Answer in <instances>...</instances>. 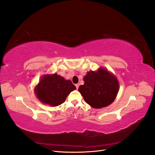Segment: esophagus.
Masks as SVG:
<instances>
[{"mask_svg": "<svg viewBox=\"0 0 155 155\" xmlns=\"http://www.w3.org/2000/svg\"><path fill=\"white\" fill-rule=\"evenodd\" d=\"M79 83H78V84H76V87L77 89H78V87H79Z\"/></svg>", "mask_w": 155, "mask_h": 155, "instance_id": "esophagus-1", "label": "esophagus"}]
</instances>
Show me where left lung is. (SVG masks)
Instances as JSON below:
<instances>
[{
	"instance_id": "left-lung-1",
	"label": "left lung",
	"mask_w": 155,
	"mask_h": 155,
	"mask_svg": "<svg viewBox=\"0 0 155 155\" xmlns=\"http://www.w3.org/2000/svg\"><path fill=\"white\" fill-rule=\"evenodd\" d=\"M84 84L78 91L85 101L95 109L110 105L119 91V82L116 76L105 68L90 71L83 78Z\"/></svg>"
}]
</instances>
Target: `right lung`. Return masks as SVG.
Returning a JSON list of instances; mask_svg holds the SVG:
<instances>
[{"instance_id": "obj_1", "label": "right lung", "mask_w": 155, "mask_h": 155, "mask_svg": "<svg viewBox=\"0 0 155 155\" xmlns=\"http://www.w3.org/2000/svg\"><path fill=\"white\" fill-rule=\"evenodd\" d=\"M76 89L71 81L55 73L43 75L35 86L34 92L42 104L56 107L64 102L69 94Z\"/></svg>"}]
</instances>
